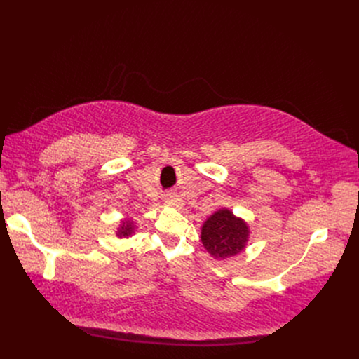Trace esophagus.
Returning a JSON list of instances; mask_svg holds the SVG:
<instances>
[{
  "instance_id": "obj_1",
  "label": "esophagus",
  "mask_w": 359,
  "mask_h": 359,
  "mask_svg": "<svg viewBox=\"0 0 359 359\" xmlns=\"http://www.w3.org/2000/svg\"><path fill=\"white\" fill-rule=\"evenodd\" d=\"M165 204H166V206H170V208L179 209V208H182V204H183V203H182V198H180L179 196L169 193V194H166V196H165Z\"/></svg>"
}]
</instances>
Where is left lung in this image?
<instances>
[{"label": "left lung", "instance_id": "1", "mask_svg": "<svg viewBox=\"0 0 359 359\" xmlns=\"http://www.w3.org/2000/svg\"><path fill=\"white\" fill-rule=\"evenodd\" d=\"M247 223L229 209L213 213L201 227V243L216 260H226L241 252L248 241Z\"/></svg>", "mask_w": 359, "mask_h": 359}]
</instances>
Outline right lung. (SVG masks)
<instances>
[{"label": "right lung", "instance_id": "add662e5", "mask_svg": "<svg viewBox=\"0 0 359 359\" xmlns=\"http://www.w3.org/2000/svg\"><path fill=\"white\" fill-rule=\"evenodd\" d=\"M133 233H135V224H133V222H132L130 219H125V220H122V224H121V227H119L118 231H116V236H118L119 238H128V237H130Z\"/></svg>", "mask_w": 359, "mask_h": 359}]
</instances>
